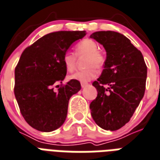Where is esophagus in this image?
<instances>
[{
    "mask_svg": "<svg viewBox=\"0 0 160 160\" xmlns=\"http://www.w3.org/2000/svg\"><path fill=\"white\" fill-rule=\"evenodd\" d=\"M87 85H88V83L87 82H81V87H82V88L85 87Z\"/></svg>",
    "mask_w": 160,
    "mask_h": 160,
    "instance_id": "34e87169",
    "label": "esophagus"
}]
</instances>
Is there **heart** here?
<instances>
[{
	"label": "heart",
	"mask_w": 160,
	"mask_h": 160,
	"mask_svg": "<svg viewBox=\"0 0 160 160\" xmlns=\"http://www.w3.org/2000/svg\"><path fill=\"white\" fill-rule=\"evenodd\" d=\"M98 45L94 40L90 38L80 41L75 45V53L67 51L63 55V64L68 72H73L75 70L77 63V57L86 55L85 61V67L84 70H80L74 73L69 76L71 80H78L80 82H87L92 80L97 75V69H102L105 64V57L101 52L97 50Z\"/></svg>",
	"instance_id": "1"
}]
</instances>
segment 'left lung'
I'll list each match as a JSON object with an SVG mask.
<instances>
[{
	"mask_svg": "<svg viewBox=\"0 0 160 160\" xmlns=\"http://www.w3.org/2000/svg\"><path fill=\"white\" fill-rule=\"evenodd\" d=\"M91 38L107 51L102 75L92 83L98 94L90 105L91 116L100 128L116 131L130 121L144 96L147 66L142 53L122 34L100 31Z\"/></svg>",
	"mask_w": 160,
	"mask_h": 160,
	"instance_id": "left-lung-1",
	"label": "left lung"
}]
</instances>
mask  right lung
<instances>
[{
  "label": "right lung",
  "mask_w": 160,
  "mask_h": 160,
  "mask_svg": "<svg viewBox=\"0 0 160 160\" xmlns=\"http://www.w3.org/2000/svg\"><path fill=\"white\" fill-rule=\"evenodd\" d=\"M85 34V31L51 32L22 53L15 68L14 94L21 114L32 128L52 132L64 122L69 98L81 86L75 80L62 84L67 73L63 55Z\"/></svg>",
  "instance_id": "obj_1"
}]
</instances>
